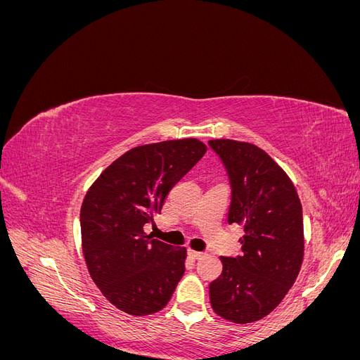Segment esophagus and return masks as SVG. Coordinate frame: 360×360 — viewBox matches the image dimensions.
<instances>
[{"label": "esophagus", "mask_w": 360, "mask_h": 360, "mask_svg": "<svg viewBox=\"0 0 360 360\" xmlns=\"http://www.w3.org/2000/svg\"><path fill=\"white\" fill-rule=\"evenodd\" d=\"M188 255H189V258H192V259H200L204 254H202V252H198V250L189 249V250H188Z\"/></svg>", "instance_id": "obj_1"}]
</instances>
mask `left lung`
<instances>
[{"label": "left lung", "mask_w": 360, "mask_h": 360, "mask_svg": "<svg viewBox=\"0 0 360 360\" xmlns=\"http://www.w3.org/2000/svg\"><path fill=\"white\" fill-rule=\"evenodd\" d=\"M231 184L228 224L243 225L242 254L221 257L210 303L237 324L261 320L285 297L303 261V216L292 181L264 150L233 139H212Z\"/></svg>", "instance_id": "1"}]
</instances>
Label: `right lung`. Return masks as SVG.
I'll return each mask as SVG.
<instances>
[{
  "label": "right lung",
  "instance_id": "obj_1",
  "mask_svg": "<svg viewBox=\"0 0 360 360\" xmlns=\"http://www.w3.org/2000/svg\"><path fill=\"white\" fill-rule=\"evenodd\" d=\"M205 151L195 138L135 147L86 192L79 217L84 258L94 284L120 311L150 315L169 302L184 274L186 248L151 238L144 225Z\"/></svg>",
  "mask_w": 360,
  "mask_h": 360
}]
</instances>
